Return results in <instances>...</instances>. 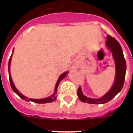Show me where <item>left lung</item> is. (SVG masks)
Returning <instances> with one entry per match:
<instances>
[{"label": "left lung", "mask_w": 133, "mask_h": 133, "mask_svg": "<svg viewBox=\"0 0 133 133\" xmlns=\"http://www.w3.org/2000/svg\"><path fill=\"white\" fill-rule=\"evenodd\" d=\"M106 44L112 51L116 65V78L113 86L108 93L100 99H92L84 96L82 92L80 87L77 91L78 97L83 102L92 104H103L112 100L124 86L126 71V62L123 54L122 49L119 42L109 35L107 36Z\"/></svg>", "instance_id": "8db88e82"}]
</instances>
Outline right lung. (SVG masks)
<instances>
[{
  "mask_svg": "<svg viewBox=\"0 0 133 133\" xmlns=\"http://www.w3.org/2000/svg\"><path fill=\"white\" fill-rule=\"evenodd\" d=\"M13 52H12V54L11 55L10 58H9V64H8V71H9V67H10V64H11V57H12V55H13ZM67 72H65V73H63V74H62L60 76V77H59L58 81H57V84H56V87H55V92L53 93V95H52L51 96H49V97H48L46 98H44V99H38V100H37V99H31V98H26L25 96H23V95H22L21 93H20L19 92H18V91L17 90V89H16L15 86L14 84H13V81H12V79H11V75H10V73H9V82H10V85H11V89H13V91L15 92L16 94H17L18 96H19L22 99H23V100H24L25 101H31V102H35V103H38V104H44V103H49V102H52L55 101V100L57 99V95H56V93H57V88H58V85L59 84V82H60V81H61V80H62L63 78H64V77L65 76V75H67Z\"/></svg>",
  "mask_w": 133,
  "mask_h": 133,
  "instance_id": "1",
  "label": "right lung"
}]
</instances>
